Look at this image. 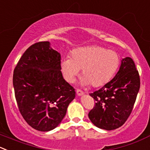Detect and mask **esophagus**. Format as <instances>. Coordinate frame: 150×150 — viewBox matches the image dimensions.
<instances>
[{"mask_svg":"<svg viewBox=\"0 0 150 150\" xmlns=\"http://www.w3.org/2000/svg\"><path fill=\"white\" fill-rule=\"evenodd\" d=\"M76 94H77V95L79 96V97H81V96H83V95L84 93L83 92V91H81V90H80V89H77V90H76Z\"/></svg>","mask_w":150,"mask_h":150,"instance_id":"1","label":"esophagus"}]
</instances>
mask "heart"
<instances>
[{
	"instance_id": "1",
	"label": "heart",
	"mask_w": 150,
	"mask_h": 150,
	"mask_svg": "<svg viewBox=\"0 0 150 150\" xmlns=\"http://www.w3.org/2000/svg\"><path fill=\"white\" fill-rule=\"evenodd\" d=\"M120 58L117 52L100 46H88L75 49L69 58L60 64L61 71L67 82L72 83L82 70L81 84L98 88L105 85L117 72Z\"/></svg>"
}]
</instances>
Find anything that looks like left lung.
Returning <instances> with one entry per match:
<instances>
[{
    "mask_svg": "<svg viewBox=\"0 0 150 150\" xmlns=\"http://www.w3.org/2000/svg\"><path fill=\"white\" fill-rule=\"evenodd\" d=\"M139 88L140 78L134 62L130 57L122 59L114 78L90 94L95 105L88 113L89 120L103 130L121 127L131 114Z\"/></svg>",
    "mask_w": 150,
    "mask_h": 150,
    "instance_id": "8db88e82",
    "label": "left lung"
}]
</instances>
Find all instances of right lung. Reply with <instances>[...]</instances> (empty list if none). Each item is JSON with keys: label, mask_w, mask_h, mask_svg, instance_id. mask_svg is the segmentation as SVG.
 Here are the masks:
<instances>
[{"label": "right lung", "mask_w": 150, "mask_h": 150, "mask_svg": "<svg viewBox=\"0 0 150 150\" xmlns=\"http://www.w3.org/2000/svg\"><path fill=\"white\" fill-rule=\"evenodd\" d=\"M61 54L50 42L32 45L17 63L13 86L20 114L36 130L50 131L65 117L75 91L62 76Z\"/></svg>", "instance_id": "obj_1"}]
</instances>
